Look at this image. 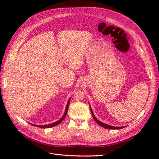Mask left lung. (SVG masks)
I'll use <instances>...</instances> for the list:
<instances>
[{"label":"left lung","mask_w":159,"mask_h":159,"mask_svg":"<svg viewBox=\"0 0 159 159\" xmlns=\"http://www.w3.org/2000/svg\"><path fill=\"white\" fill-rule=\"evenodd\" d=\"M89 107H90L91 112V114H92V116H93L94 120L96 121V123H97L98 125H99L100 126H102V127H103L104 128L109 129H123V128L126 127V126H124V127H113V126H111V125H107L106 123H104L103 122H101L100 121H99V120L97 118L95 117V115H94V114H93V113L92 111V109H91V108L90 107V104H89Z\"/></svg>","instance_id":"8db88e82"}]
</instances>
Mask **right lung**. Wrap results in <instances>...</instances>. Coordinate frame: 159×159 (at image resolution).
I'll return each instance as SVG.
<instances>
[{
	"instance_id": "1",
	"label": "right lung",
	"mask_w": 159,
	"mask_h": 159,
	"mask_svg": "<svg viewBox=\"0 0 159 159\" xmlns=\"http://www.w3.org/2000/svg\"><path fill=\"white\" fill-rule=\"evenodd\" d=\"M70 99H71L69 98V99H68V103H67V105H66V109H65V111H64V115H63V116H62V117H61V119H60L58 120V121H56V122H54V123H52L48 124V125H34V124H32V123H30V124L32 125H34V126L38 127H40V128H44V129H46V128H50V127H54V126H56L57 125L60 124L62 121H63V120L64 119V118L66 117V115H67V113H68V107H69Z\"/></svg>"
}]
</instances>
